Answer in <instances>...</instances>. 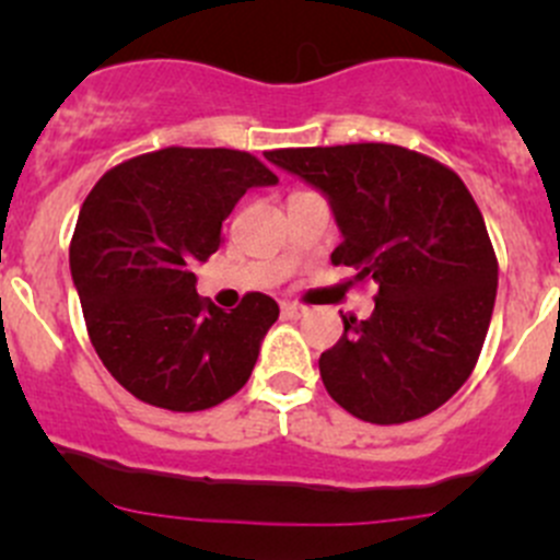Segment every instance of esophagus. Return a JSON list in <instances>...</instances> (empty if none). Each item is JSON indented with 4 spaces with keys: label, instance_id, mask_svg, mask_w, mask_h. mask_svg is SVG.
I'll return each instance as SVG.
<instances>
[{
    "label": "esophagus",
    "instance_id": "obj_1",
    "mask_svg": "<svg viewBox=\"0 0 560 560\" xmlns=\"http://www.w3.org/2000/svg\"><path fill=\"white\" fill-rule=\"evenodd\" d=\"M306 314V308L298 306V303H281V316L284 319H298V316Z\"/></svg>",
    "mask_w": 560,
    "mask_h": 560
}]
</instances>
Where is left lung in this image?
<instances>
[{
  "instance_id": "obj_1",
  "label": "left lung",
  "mask_w": 560,
  "mask_h": 560,
  "mask_svg": "<svg viewBox=\"0 0 560 560\" xmlns=\"http://www.w3.org/2000/svg\"><path fill=\"white\" fill-rule=\"evenodd\" d=\"M330 197L343 241L330 262L376 284L369 319L341 316L322 352L330 398L358 420H420L471 376L493 316L499 259L460 175L393 143L268 151Z\"/></svg>"
}]
</instances>
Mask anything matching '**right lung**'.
I'll return each instance as SVG.
<instances>
[{
    "label": "right lung",
    "mask_w": 560,
    "mask_h": 560,
    "mask_svg": "<svg viewBox=\"0 0 560 560\" xmlns=\"http://www.w3.org/2000/svg\"><path fill=\"white\" fill-rule=\"evenodd\" d=\"M276 173L248 151L171 149L132 156L94 184L70 241L89 338L113 380L143 404L202 411L252 376L279 319L262 292L233 312L197 295L195 268L222 244V222Z\"/></svg>",
    "instance_id": "1"
}]
</instances>
